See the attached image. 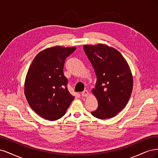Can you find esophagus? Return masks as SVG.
I'll return each mask as SVG.
<instances>
[{"mask_svg": "<svg viewBox=\"0 0 158 158\" xmlns=\"http://www.w3.org/2000/svg\"><path fill=\"white\" fill-rule=\"evenodd\" d=\"M81 96H87L88 95H89V92L87 90H84V91H83L82 93H81Z\"/></svg>", "mask_w": 158, "mask_h": 158, "instance_id": "34e87169", "label": "esophagus"}]
</instances>
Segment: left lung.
Instances as JSON below:
<instances>
[{
	"label": "left lung",
	"mask_w": 158,
	"mask_h": 158,
	"mask_svg": "<svg viewBox=\"0 0 158 158\" xmlns=\"http://www.w3.org/2000/svg\"><path fill=\"white\" fill-rule=\"evenodd\" d=\"M83 48L97 77L92 93L98 106L91 114L100 119L114 118L126 106L133 90L129 65L118 50L106 44H85Z\"/></svg>",
	"instance_id": "1"
}]
</instances>
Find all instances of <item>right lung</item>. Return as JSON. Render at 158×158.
Listing matches in <instances>:
<instances>
[{"label":"right lung","instance_id":"add662e5","mask_svg":"<svg viewBox=\"0 0 158 158\" xmlns=\"http://www.w3.org/2000/svg\"><path fill=\"white\" fill-rule=\"evenodd\" d=\"M76 47L60 46L45 48L30 65L24 83V94L31 109L43 118L55 121L65 114L75 97L68 90L64 65Z\"/></svg>","mask_w":158,"mask_h":158}]
</instances>
